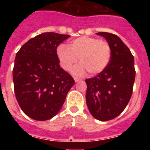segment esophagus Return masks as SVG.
I'll return each mask as SVG.
<instances>
[{"mask_svg": "<svg viewBox=\"0 0 150 150\" xmlns=\"http://www.w3.org/2000/svg\"><path fill=\"white\" fill-rule=\"evenodd\" d=\"M74 80H75V83L79 82V81H81V79H79V78H75V77H74Z\"/></svg>", "mask_w": 150, "mask_h": 150, "instance_id": "1", "label": "esophagus"}]
</instances>
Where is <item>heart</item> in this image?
Returning <instances> with one entry per match:
<instances>
[{
  "label": "heart",
  "instance_id": "1",
  "mask_svg": "<svg viewBox=\"0 0 150 150\" xmlns=\"http://www.w3.org/2000/svg\"><path fill=\"white\" fill-rule=\"evenodd\" d=\"M57 54L64 70H69L79 59L81 64L72 69V73L82 75L87 71L96 75L103 72L110 63L111 50L106 40L82 36L70 42L69 47L59 45Z\"/></svg>",
  "mask_w": 150,
  "mask_h": 150
}]
</instances>
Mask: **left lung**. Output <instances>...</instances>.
Segmentation results:
<instances>
[{"instance_id": "1", "label": "left lung", "mask_w": 150, "mask_h": 150, "mask_svg": "<svg viewBox=\"0 0 150 150\" xmlns=\"http://www.w3.org/2000/svg\"><path fill=\"white\" fill-rule=\"evenodd\" d=\"M96 34L110 44L111 57L103 72L86 80V99L91 115L107 121L117 117L129 102L135 81L134 58L118 36L104 32Z\"/></svg>"}]
</instances>
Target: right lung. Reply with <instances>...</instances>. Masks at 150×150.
I'll return each mask as SVG.
<instances>
[{
  "label": "right lung",
  "instance_id": "1",
  "mask_svg": "<svg viewBox=\"0 0 150 150\" xmlns=\"http://www.w3.org/2000/svg\"><path fill=\"white\" fill-rule=\"evenodd\" d=\"M70 37L43 33L29 40L15 57L14 92L22 111L33 120H49L61 110L75 81L59 65V45Z\"/></svg>",
  "mask_w": 150,
  "mask_h": 150
}]
</instances>
